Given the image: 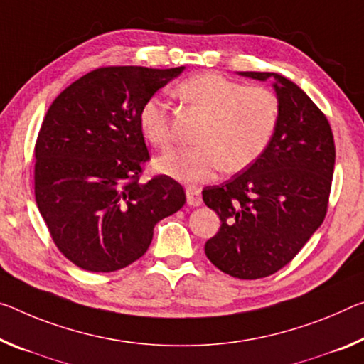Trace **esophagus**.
I'll return each mask as SVG.
<instances>
[{
	"instance_id": "esophagus-1",
	"label": "esophagus",
	"mask_w": 364,
	"mask_h": 364,
	"mask_svg": "<svg viewBox=\"0 0 364 364\" xmlns=\"http://www.w3.org/2000/svg\"><path fill=\"white\" fill-rule=\"evenodd\" d=\"M186 200L191 207H198L203 204V196H200V188L189 186L186 188Z\"/></svg>"
}]
</instances>
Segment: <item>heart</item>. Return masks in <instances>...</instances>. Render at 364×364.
I'll list each match as a JSON object with an SVG mask.
<instances>
[{
  "instance_id": "b5f03b06",
  "label": "heart",
  "mask_w": 364,
  "mask_h": 364,
  "mask_svg": "<svg viewBox=\"0 0 364 364\" xmlns=\"http://www.w3.org/2000/svg\"><path fill=\"white\" fill-rule=\"evenodd\" d=\"M176 94L209 114L200 146L181 147L157 160L160 171L184 183H204L223 166L241 171L267 151L280 121V102L272 90L241 84L218 73H199L176 87ZM139 128L159 149L171 146L168 105L154 95L139 109Z\"/></svg>"
}]
</instances>
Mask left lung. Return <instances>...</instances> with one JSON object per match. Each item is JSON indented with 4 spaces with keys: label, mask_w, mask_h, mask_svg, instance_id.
<instances>
[{
    "label": "left lung",
    "mask_w": 364,
    "mask_h": 364,
    "mask_svg": "<svg viewBox=\"0 0 364 364\" xmlns=\"http://www.w3.org/2000/svg\"><path fill=\"white\" fill-rule=\"evenodd\" d=\"M240 74L274 77L279 128L255 164L204 188L205 205L222 222L204 251L222 272L255 280L285 267L324 222L336 146L326 114L295 82L275 73Z\"/></svg>",
    "instance_id": "8db88e82"
}]
</instances>
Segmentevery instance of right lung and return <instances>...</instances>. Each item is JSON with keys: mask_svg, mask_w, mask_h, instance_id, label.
<instances>
[{"mask_svg": "<svg viewBox=\"0 0 364 364\" xmlns=\"http://www.w3.org/2000/svg\"><path fill=\"white\" fill-rule=\"evenodd\" d=\"M107 66L51 103L36 144V200L58 250L89 272H114L151 246L154 227L186 203L166 175L141 183L151 159L142 103L183 73Z\"/></svg>", "mask_w": 364, "mask_h": 364, "instance_id": "obj_1", "label": "right lung"}]
</instances>
